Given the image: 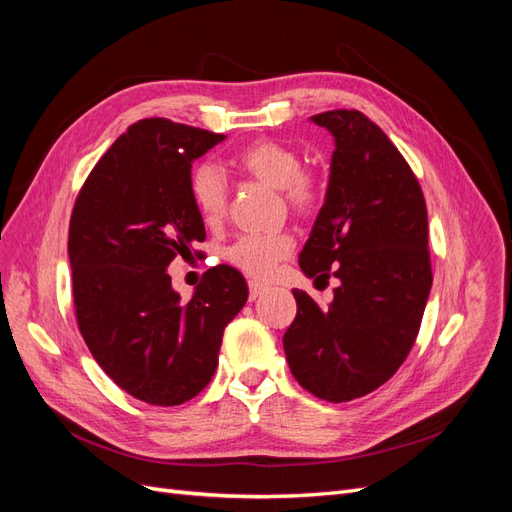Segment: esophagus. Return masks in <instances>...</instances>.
I'll use <instances>...</instances> for the list:
<instances>
[{
	"instance_id": "34e87169",
	"label": "esophagus",
	"mask_w": 512,
	"mask_h": 512,
	"mask_svg": "<svg viewBox=\"0 0 512 512\" xmlns=\"http://www.w3.org/2000/svg\"><path fill=\"white\" fill-rule=\"evenodd\" d=\"M267 292V284H262V282H250V299L254 301V299H258L260 294H265Z\"/></svg>"
}]
</instances>
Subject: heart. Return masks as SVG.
Wrapping results in <instances>:
<instances>
[{
    "instance_id": "b5f03b06",
    "label": "heart",
    "mask_w": 512,
    "mask_h": 512,
    "mask_svg": "<svg viewBox=\"0 0 512 512\" xmlns=\"http://www.w3.org/2000/svg\"><path fill=\"white\" fill-rule=\"evenodd\" d=\"M235 173L256 179L269 188L280 190L286 205L299 215H309L320 200V190L312 175L305 173L301 156L288 145L275 141H254L230 158ZM190 198L196 213L207 226H215L226 213L228 192L226 181L218 168L203 164L190 175ZM292 247V239L284 232L269 235H245L228 247L226 258L252 277H265L273 271Z\"/></svg>"
}]
</instances>
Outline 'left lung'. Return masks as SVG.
<instances>
[{"label":"left lung","instance_id":"1","mask_svg":"<svg viewBox=\"0 0 512 512\" xmlns=\"http://www.w3.org/2000/svg\"><path fill=\"white\" fill-rule=\"evenodd\" d=\"M312 121L333 134L335 151L299 267L339 286L327 309L292 290L297 318L284 352L303 389L339 404L376 391L414 346L433 280L427 207L412 168L374 121L346 108Z\"/></svg>","mask_w":512,"mask_h":512}]
</instances>
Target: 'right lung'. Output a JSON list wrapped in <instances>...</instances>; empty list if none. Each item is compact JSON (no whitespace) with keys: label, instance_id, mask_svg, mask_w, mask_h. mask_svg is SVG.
I'll use <instances>...</instances> for the list:
<instances>
[{"label":"right lung","instance_id":"1","mask_svg":"<svg viewBox=\"0 0 512 512\" xmlns=\"http://www.w3.org/2000/svg\"><path fill=\"white\" fill-rule=\"evenodd\" d=\"M224 138L160 117L138 121L98 160L72 209L81 335L104 374L151 406H179L205 389L226 324L247 301L232 267L209 269L188 303L166 273L205 241L190 198L192 162Z\"/></svg>","mask_w":512,"mask_h":512}]
</instances>
